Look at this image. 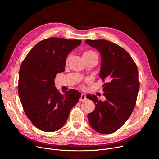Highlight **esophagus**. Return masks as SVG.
<instances>
[{"label": "esophagus", "instance_id": "1", "mask_svg": "<svg viewBox=\"0 0 159 159\" xmlns=\"http://www.w3.org/2000/svg\"><path fill=\"white\" fill-rule=\"evenodd\" d=\"M86 99V95L85 94H82L81 96H80V98L79 99L80 101H84Z\"/></svg>", "mask_w": 159, "mask_h": 159}]
</instances>
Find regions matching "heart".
Segmentation results:
<instances>
[{
  "label": "heart",
  "mask_w": 159,
  "mask_h": 159,
  "mask_svg": "<svg viewBox=\"0 0 159 159\" xmlns=\"http://www.w3.org/2000/svg\"><path fill=\"white\" fill-rule=\"evenodd\" d=\"M97 55L96 53H95L94 52H93V51H87V52H85L84 53H83V57H88V56H91V55ZM69 58H70V57L67 58L66 63L68 62Z\"/></svg>",
  "instance_id": "b5f03b06"
}]
</instances>
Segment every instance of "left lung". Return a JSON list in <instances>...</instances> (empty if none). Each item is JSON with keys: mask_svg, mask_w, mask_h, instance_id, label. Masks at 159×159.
Listing matches in <instances>:
<instances>
[{"mask_svg": "<svg viewBox=\"0 0 159 159\" xmlns=\"http://www.w3.org/2000/svg\"><path fill=\"white\" fill-rule=\"evenodd\" d=\"M101 57L99 77L103 82L104 101L88 95L95 108L88 115L91 128L102 134H110L126 122L134 109L139 89V72L126 50L106 40H86Z\"/></svg>", "mask_w": 159, "mask_h": 159, "instance_id": "left-lung-1", "label": "left lung"}]
</instances>
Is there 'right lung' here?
<instances>
[{"label": "right lung", "instance_id": "add662e5", "mask_svg": "<svg viewBox=\"0 0 159 159\" xmlns=\"http://www.w3.org/2000/svg\"><path fill=\"white\" fill-rule=\"evenodd\" d=\"M80 40L51 37L33 47L22 62L18 92L28 119L38 129L53 132L61 128L81 96L75 89L61 94L55 86L56 74L64 71L68 54Z\"/></svg>", "mask_w": 159, "mask_h": 159}]
</instances>
